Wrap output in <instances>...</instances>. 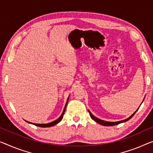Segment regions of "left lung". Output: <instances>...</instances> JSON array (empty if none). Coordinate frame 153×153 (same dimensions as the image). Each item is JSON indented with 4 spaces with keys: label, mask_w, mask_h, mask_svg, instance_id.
I'll use <instances>...</instances> for the list:
<instances>
[{
    "label": "left lung",
    "mask_w": 153,
    "mask_h": 153,
    "mask_svg": "<svg viewBox=\"0 0 153 153\" xmlns=\"http://www.w3.org/2000/svg\"><path fill=\"white\" fill-rule=\"evenodd\" d=\"M138 109H139V108H138ZM138 109L136 110L135 111V112H134L133 114L131 115V116L129 117H128L127 119H125V120H120V121H118V122H107V121H104V120H100V119H99V118H98V117H95L94 116V115L91 114V113L90 111H89V113H90V116H91V118H92V120H94L95 122H96V123H98V124H101V125H103V126H114V125H117V124H120V123H124V122H126V121H128V120H130L131 117H132L134 115H135V114L136 112H137V111L138 110Z\"/></svg>",
    "instance_id": "obj_1"
}]
</instances>
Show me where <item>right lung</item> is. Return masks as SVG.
<instances>
[{
  "label": "right lung",
  "mask_w": 153,
  "mask_h": 153,
  "mask_svg": "<svg viewBox=\"0 0 153 153\" xmlns=\"http://www.w3.org/2000/svg\"><path fill=\"white\" fill-rule=\"evenodd\" d=\"M68 100H69V97L68 98L66 104H65L64 109H63V113L62 114V115H61V116H60V117H59V118H57V120H56L53 121V122H51V123H47V124H35V123H29V122H27H27L28 123L34 124V125H36V126H39V127H51V126H54V125H55V124H58V123H59V122L62 120L63 117V115H64V113H65V108H66V105H67V104H68Z\"/></svg>",
  "instance_id": "add662e5"
}]
</instances>
